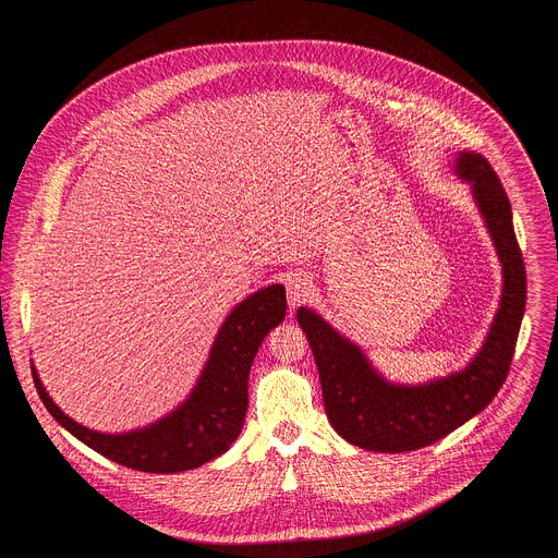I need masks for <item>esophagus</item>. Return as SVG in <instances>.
I'll return each mask as SVG.
<instances>
[{"instance_id":"esophagus-1","label":"esophagus","mask_w":558,"mask_h":558,"mask_svg":"<svg viewBox=\"0 0 558 558\" xmlns=\"http://www.w3.org/2000/svg\"><path fill=\"white\" fill-rule=\"evenodd\" d=\"M284 287H287V300H289V304H291L293 308L300 306V304H304V302L311 298V293H313V282H311L308 276L302 274V271L291 274V276L287 278Z\"/></svg>"}]
</instances>
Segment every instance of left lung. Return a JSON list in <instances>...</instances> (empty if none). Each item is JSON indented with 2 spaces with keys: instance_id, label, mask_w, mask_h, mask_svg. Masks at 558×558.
<instances>
[{
  "instance_id": "8db88e82",
  "label": "left lung",
  "mask_w": 558,
  "mask_h": 558,
  "mask_svg": "<svg viewBox=\"0 0 558 558\" xmlns=\"http://www.w3.org/2000/svg\"><path fill=\"white\" fill-rule=\"evenodd\" d=\"M457 174L470 183L504 265L501 306L474 360L459 373L422 386L386 381L364 353L311 308H298L323 381V400L340 437L375 452H409L435 444L476 413L504 386L525 311V265L508 194L482 154L461 151Z\"/></svg>"
}]
</instances>
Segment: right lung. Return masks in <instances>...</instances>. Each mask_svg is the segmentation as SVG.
<instances>
[{
  "label": "right lung",
  "mask_w": 558,
  "mask_h": 558,
  "mask_svg": "<svg viewBox=\"0 0 558 558\" xmlns=\"http://www.w3.org/2000/svg\"><path fill=\"white\" fill-rule=\"evenodd\" d=\"M287 295L271 284L245 298L229 315L214 340L205 371L174 413L147 428L106 435L72 422L50 400L35 366L33 379L48 413L78 441L125 468L172 474L198 468L222 454L245 424L247 381L265 336L284 320Z\"/></svg>",
  "instance_id": "obj_1"
}]
</instances>
